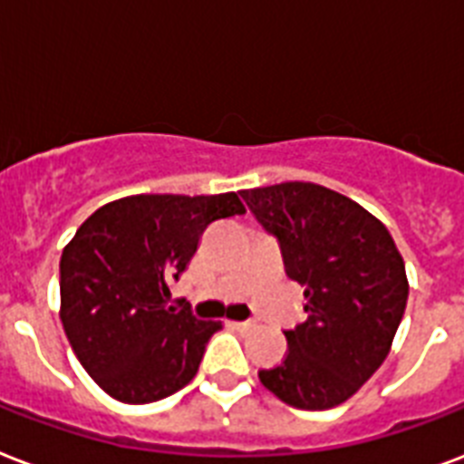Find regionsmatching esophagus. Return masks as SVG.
I'll return each mask as SVG.
<instances>
[{
    "label": "esophagus",
    "mask_w": 464,
    "mask_h": 464,
    "mask_svg": "<svg viewBox=\"0 0 464 464\" xmlns=\"http://www.w3.org/2000/svg\"><path fill=\"white\" fill-rule=\"evenodd\" d=\"M229 326H232V329H239V332H246V329L254 326V322H229Z\"/></svg>",
    "instance_id": "1"
}]
</instances>
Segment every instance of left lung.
<instances>
[{"label": "left lung", "instance_id": "left-lung-1", "mask_svg": "<svg viewBox=\"0 0 464 464\" xmlns=\"http://www.w3.org/2000/svg\"><path fill=\"white\" fill-rule=\"evenodd\" d=\"M242 198L278 239L307 312L285 332L283 362L258 370V380L290 407H336L390 353L409 295L404 258L375 215L319 183H276Z\"/></svg>", "mask_w": 464, "mask_h": 464}]
</instances>
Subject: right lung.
Instances as JSON below:
<instances>
[{"label":"right lung","mask_w":464,"mask_h":464,"mask_svg":"<svg viewBox=\"0 0 464 464\" xmlns=\"http://www.w3.org/2000/svg\"><path fill=\"white\" fill-rule=\"evenodd\" d=\"M237 193H140L82 222L60 258V319L82 368L113 400L150 404L196 378L220 322L169 310L215 220L244 215Z\"/></svg>","instance_id":"1"}]
</instances>
